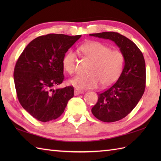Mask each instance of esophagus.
I'll list each match as a JSON object with an SVG mask.
<instances>
[{"label":"esophagus","instance_id":"obj_1","mask_svg":"<svg viewBox=\"0 0 161 161\" xmlns=\"http://www.w3.org/2000/svg\"><path fill=\"white\" fill-rule=\"evenodd\" d=\"M84 93V91L82 90H80V89H75V95H78L79 94H82Z\"/></svg>","mask_w":161,"mask_h":161}]
</instances>
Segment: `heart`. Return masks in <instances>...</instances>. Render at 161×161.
I'll use <instances>...</instances> for the list:
<instances>
[{
  "mask_svg": "<svg viewBox=\"0 0 161 161\" xmlns=\"http://www.w3.org/2000/svg\"><path fill=\"white\" fill-rule=\"evenodd\" d=\"M80 50L92 64L88 68V75L77 76L70 80V84L75 88H95L99 84L106 87L114 84L120 76L125 62L121 52L111 50L107 45L96 41L84 43L80 47ZM76 54L73 51H68L62 59L64 71L69 75L74 74Z\"/></svg>",
  "mask_w": 161,
  "mask_h": 161,
  "instance_id": "heart-1",
  "label": "heart"
}]
</instances>
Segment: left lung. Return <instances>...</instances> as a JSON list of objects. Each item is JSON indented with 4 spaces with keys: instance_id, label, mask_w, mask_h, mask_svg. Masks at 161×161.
Wrapping results in <instances>:
<instances>
[{
    "instance_id": "1",
    "label": "left lung",
    "mask_w": 161,
    "mask_h": 161,
    "mask_svg": "<svg viewBox=\"0 0 161 161\" xmlns=\"http://www.w3.org/2000/svg\"><path fill=\"white\" fill-rule=\"evenodd\" d=\"M111 40L123 54L125 66L118 81L102 93L91 111L95 118L114 122L125 118L136 107L145 89L146 68L142 52L132 41L115 32L91 34Z\"/></svg>"
}]
</instances>
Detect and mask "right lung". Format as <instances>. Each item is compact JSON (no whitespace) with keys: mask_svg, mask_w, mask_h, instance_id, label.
Wrapping results in <instances>:
<instances>
[{"mask_svg":"<svg viewBox=\"0 0 161 161\" xmlns=\"http://www.w3.org/2000/svg\"><path fill=\"white\" fill-rule=\"evenodd\" d=\"M81 35L48 34L32 40L17 60L14 80L18 100L32 117L46 122L63 114L73 86L54 89L64 80L62 59Z\"/></svg>","mask_w":161,"mask_h":161,"instance_id":"add662e5","label":"right lung"}]
</instances>
